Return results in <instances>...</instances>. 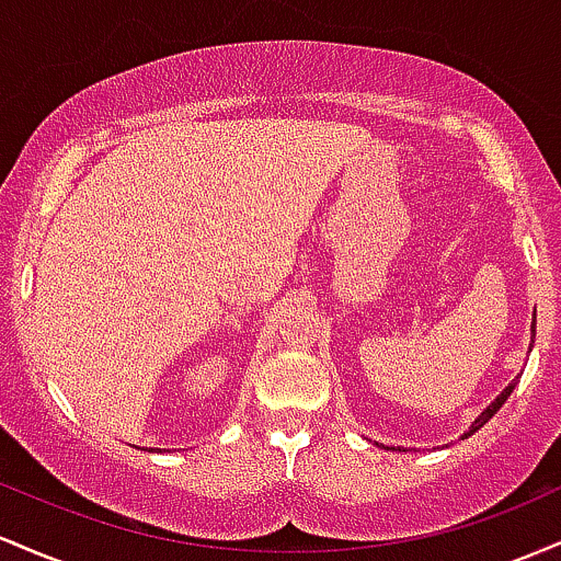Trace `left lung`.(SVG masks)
<instances>
[{"mask_svg":"<svg viewBox=\"0 0 561 561\" xmlns=\"http://www.w3.org/2000/svg\"><path fill=\"white\" fill-rule=\"evenodd\" d=\"M533 339H535V320H533ZM530 350H533V342H530ZM514 387H517V379H514L512 383H508V387H506V389H503V392L499 394V398H495L493 402H490V405H488V408H484V411L480 413V416H477L474 421H471L469 432H463V434H461V437H463V439H467V437H471V434H474L477 430H482V426H484V424H488V421H490V419H493V416H495V413H499V411H501V405H503V402H506L508 398H512ZM389 450H394V448H389Z\"/></svg>","mask_w":561,"mask_h":561,"instance_id":"obj_1","label":"left lung"}]
</instances>
